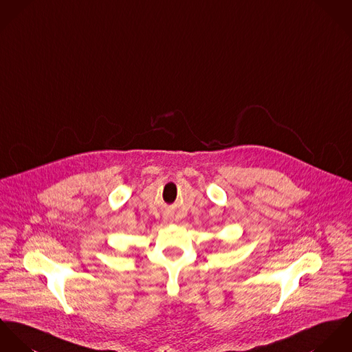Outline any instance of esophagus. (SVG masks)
<instances>
[{"label":"esophagus","mask_w":352,"mask_h":352,"mask_svg":"<svg viewBox=\"0 0 352 352\" xmlns=\"http://www.w3.org/2000/svg\"><path fill=\"white\" fill-rule=\"evenodd\" d=\"M164 221H166V223H167V221H168V219H167V217H164Z\"/></svg>","instance_id":"1"}]
</instances>
